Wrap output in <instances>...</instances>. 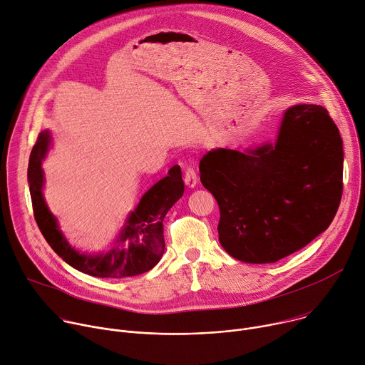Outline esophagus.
Here are the masks:
<instances>
[{
  "label": "esophagus",
  "mask_w": 365,
  "mask_h": 365,
  "mask_svg": "<svg viewBox=\"0 0 365 365\" xmlns=\"http://www.w3.org/2000/svg\"><path fill=\"white\" fill-rule=\"evenodd\" d=\"M184 182L190 188L195 187V184H197V173H195V170L192 167H187L185 168V171H184Z\"/></svg>",
  "instance_id": "34e87169"
}]
</instances>
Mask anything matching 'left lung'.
Returning a JSON list of instances; mask_svg holds the SVG:
<instances>
[{"instance_id":"obj_1","label":"left lung","mask_w":365,"mask_h":365,"mask_svg":"<svg viewBox=\"0 0 365 365\" xmlns=\"http://www.w3.org/2000/svg\"><path fill=\"white\" fill-rule=\"evenodd\" d=\"M344 149L328 110L290 107L274 145L212 149L200 180L220 209L219 242L233 258L277 262L332 223L342 197Z\"/></svg>"}]
</instances>
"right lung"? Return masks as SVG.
Returning <instances> with one entry per match:
<instances>
[{"mask_svg": "<svg viewBox=\"0 0 365 365\" xmlns=\"http://www.w3.org/2000/svg\"><path fill=\"white\" fill-rule=\"evenodd\" d=\"M51 146L48 130L38 133L29 160V187L36 223L51 248L75 269L100 278H121L152 269L165 251L164 217L184 194V181L178 165L168 175L150 187L140 198L138 207L128 216L114 248L107 254L87 255L75 251L58 227L55 216L48 209L42 187V160Z\"/></svg>", "mask_w": 365, "mask_h": 365, "instance_id": "right-lung-1", "label": "right lung"}]
</instances>
